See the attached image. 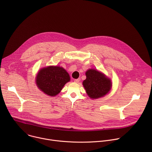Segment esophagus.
I'll use <instances>...</instances> for the list:
<instances>
[{
  "mask_svg": "<svg viewBox=\"0 0 152 152\" xmlns=\"http://www.w3.org/2000/svg\"><path fill=\"white\" fill-rule=\"evenodd\" d=\"M74 81H75V82H76V83H78V82L80 81V79H79H79H76L74 80Z\"/></svg>",
  "mask_w": 152,
  "mask_h": 152,
  "instance_id": "esophagus-1",
  "label": "esophagus"
}]
</instances>
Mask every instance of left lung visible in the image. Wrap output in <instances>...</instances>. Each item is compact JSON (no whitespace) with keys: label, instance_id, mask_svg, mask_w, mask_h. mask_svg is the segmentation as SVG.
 Masks as SVG:
<instances>
[{"label":"left lung","instance_id":"left-lung-1","mask_svg":"<svg viewBox=\"0 0 152 152\" xmlns=\"http://www.w3.org/2000/svg\"><path fill=\"white\" fill-rule=\"evenodd\" d=\"M86 78L83 85L86 93L91 99H97L106 95L111 90V80L104 74L93 69L86 72Z\"/></svg>","mask_w":152,"mask_h":152}]
</instances>
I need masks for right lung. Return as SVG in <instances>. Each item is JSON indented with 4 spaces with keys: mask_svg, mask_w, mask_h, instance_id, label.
<instances>
[{
    "mask_svg": "<svg viewBox=\"0 0 152 152\" xmlns=\"http://www.w3.org/2000/svg\"><path fill=\"white\" fill-rule=\"evenodd\" d=\"M70 80L69 73L62 67L49 66L39 70L37 76L36 83L39 89L45 94L55 96Z\"/></svg>",
    "mask_w": 152,
    "mask_h": 152,
    "instance_id": "obj_1",
    "label": "right lung"
}]
</instances>
